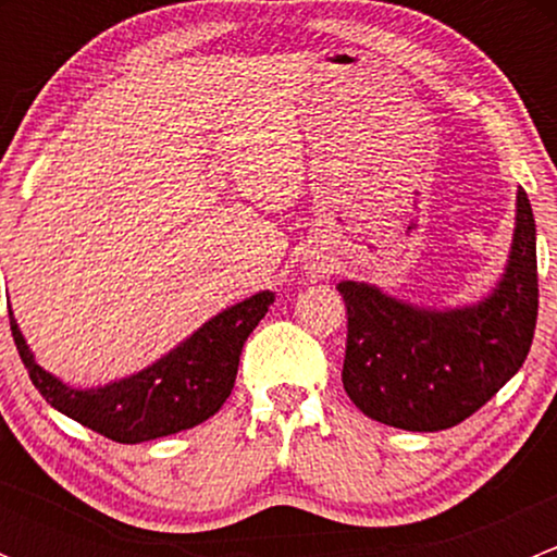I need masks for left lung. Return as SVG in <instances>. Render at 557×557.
I'll return each mask as SVG.
<instances>
[{
	"instance_id": "left-lung-1",
	"label": "left lung",
	"mask_w": 557,
	"mask_h": 557,
	"mask_svg": "<svg viewBox=\"0 0 557 557\" xmlns=\"http://www.w3.org/2000/svg\"><path fill=\"white\" fill-rule=\"evenodd\" d=\"M336 290L347 307L342 385L350 401L393 429H453L491 401L531 350L539 277L528 194L518 188L504 274L476 305L431 310L356 280Z\"/></svg>"
}]
</instances>
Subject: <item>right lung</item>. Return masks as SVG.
I'll return each instance as SVG.
<instances>
[{
  "instance_id": "obj_1",
  "label": "right lung",
  "mask_w": 557,
  "mask_h": 557,
  "mask_svg": "<svg viewBox=\"0 0 557 557\" xmlns=\"http://www.w3.org/2000/svg\"><path fill=\"white\" fill-rule=\"evenodd\" d=\"M272 301V290H258L207 320L150 367L97 387H72L45 372L13 312L10 329L32 383L50 407L107 440L139 445L194 429L223 407L237 380L243 345Z\"/></svg>"
}]
</instances>
